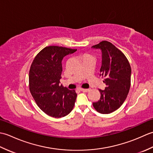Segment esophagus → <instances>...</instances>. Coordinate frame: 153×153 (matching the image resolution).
Segmentation results:
<instances>
[{"label": "esophagus", "instance_id": "34e87169", "mask_svg": "<svg viewBox=\"0 0 153 153\" xmlns=\"http://www.w3.org/2000/svg\"><path fill=\"white\" fill-rule=\"evenodd\" d=\"M89 89H81V91L83 92H88L89 91Z\"/></svg>", "mask_w": 153, "mask_h": 153}]
</instances>
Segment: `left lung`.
Segmentation results:
<instances>
[{"mask_svg": "<svg viewBox=\"0 0 153 153\" xmlns=\"http://www.w3.org/2000/svg\"><path fill=\"white\" fill-rule=\"evenodd\" d=\"M102 51L100 76L104 77L105 90H99L100 99L93 106L100 114H110L122 105L131 85V70L126 56L110 42L102 41L93 45Z\"/></svg>", "mask_w": 153, "mask_h": 153, "instance_id": "left-lung-1", "label": "left lung"}]
</instances>
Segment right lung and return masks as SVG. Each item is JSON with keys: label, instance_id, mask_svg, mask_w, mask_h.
Returning <instances> with one entry per match:
<instances>
[{"label": "right lung", "instance_id": "add662e5", "mask_svg": "<svg viewBox=\"0 0 153 153\" xmlns=\"http://www.w3.org/2000/svg\"><path fill=\"white\" fill-rule=\"evenodd\" d=\"M77 49L59 46L45 47L35 57L29 74L30 91L37 105L47 115L61 118L72 110L77 94L60 85L62 60Z\"/></svg>", "mask_w": 153, "mask_h": 153}]
</instances>
